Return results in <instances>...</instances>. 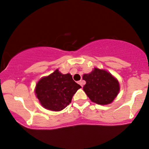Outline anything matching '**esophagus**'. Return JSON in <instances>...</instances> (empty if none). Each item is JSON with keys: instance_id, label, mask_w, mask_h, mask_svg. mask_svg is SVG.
Here are the masks:
<instances>
[{"instance_id": "1", "label": "esophagus", "mask_w": 149, "mask_h": 149, "mask_svg": "<svg viewBox=\"0 0 149 149\" xmlns=\"http://www.w3.org/2000/svg\"><path fill=\"white\" fill-rule=\"evenodd\" d=\"M79 84H80V85L81 86H84V81H79Z\"/></svg>"}]
</instances>
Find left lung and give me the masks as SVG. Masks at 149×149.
Returning a JSON list of instances; mask_svg holds the SVG:
<instances>
[{
	"label": "left lung",
	"instance_id": "obj_1",
	"mask_svg": "<svg viewBox=\"0 0 149 149\" xmlns=\"http://www.w3.org/2000/svg\"><path fill=\"white\" fill-rule=\"evenodd\" d=\"M83 79L86 82L84 91L93 102L98 104H109L119 92L118 81L106 70L94 68L89 74H84Z\"/></svg>",
	"mask_w": 149,
	"mask_h": 149
}]
</instances>
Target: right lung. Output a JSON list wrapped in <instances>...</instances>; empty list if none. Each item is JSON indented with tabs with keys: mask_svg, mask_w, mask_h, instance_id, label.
<instances>
[{
	"mask_svg": "<svg viewBox=\"0 0 149 149\" xmlns=\"http://www.w3.org/2000/svg\"><path fill=\"white\" fill-rule=\"evenodd\" d=\"M80 88L81 86L73 81L71 75L62 74L57 69L38 81L36 93L45 109L58 111L70 104Z\"/></svg>",
	"mask_w": 149,
	"mask_h": 149,
	"instance_id": "1",
	"label": "right lung"
}]
</instances>
